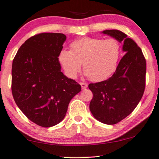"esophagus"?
<instances>
[{
	"label": "esophagus",
	"mask_w": 159,
	"mask_h": 159,
	"mask_svg": "<svg viewBox=\"0 0 159 159\" xmlns=\"http://www.w3.org/2000/svg\"><path fill=\"white\" fill-rule=\"evenodd\" d=\"M80 86H81L82 89H85L88 87V84H86V83H80Z\"/></svg>",
	"instance_id": "1"
}]
</instances>
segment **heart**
Returning a JSON list of instances; mask_svg holds the SVG:
<instances>
[{
  "label": "heart",
  "instance_id": "obj_1",
  "mask_svg": "<svg viewBox=\"0 0 159 159\" xmlns=\"http://www.w3.org/2000/svg\"><path fill=\"white\" fill-rule=\"evenodd\" d=\"M71 51L63 49L58 59L66 75L75 79L83 63L85 75L93 81H101L116 70L121 55L119 42L114 39L84 37L70 44Z\"/></svg>",
  "mask_w": 159,
  "mask_h": 159
}]
</instances>
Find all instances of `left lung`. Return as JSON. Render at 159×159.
Here are the masks:
<instances>
[{
  "label": "left lung",
  "instance_id": "obj_1",
  "mask_svg": "<svg viewBox=\"0 0 159 159\" xmlns=\"http://www.w3.org/2000/svg\"><path fill=\"white\" fill-rule=\"evenodd\" d=\"M102 34L123 43L125 54L112 76L89 85L93 96L89 108L96 119L113 125L127 117L141 101L146 86V63L141 49L124 33L106 30Z\"/></svg>",
  "mask_w": 159,
  "mask_h": 159
}]
</instances>
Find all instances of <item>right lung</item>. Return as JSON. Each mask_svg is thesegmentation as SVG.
Returning <instances> with one entry per match:
<instances>
[{
	"mask_svg": "<svg viewBox=\"0 0 159 159\" xmlns=\"http://www.w3.org/2000/svg\"><path fill=\"white\" fill-rule=\"evenodd\" d=\"M66 36L42 33L25 41L12 65V93L28 119L48 128L64 118L70 101L81 90L61 72L58 56Z\"/></svg>",
	"mask_w": 159,
	"mask_h": 159,
	"instance_id": "add662e5",
	"label": "right lung"
}]
</instances>
